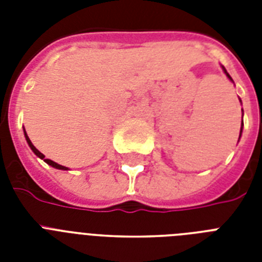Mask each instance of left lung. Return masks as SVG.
Masks as SVG:
<instances>
[{
	"label": "left lung",
	"instance_id": "obj_1",
	"mask_svg": "<svg viewBox=\"0 0 262 262\" xmlns=\"http://www.w3.org/2000/svg\"><path fill=\"white\" fill-rule=\"evenodd\" d=\"M222 69H223V72H224V73H226V76H227V77H228V80H230V81H232L231 76L228 75L227 71H226V68L222 67ZM232 83H234V81H232ZM239 102H241V99H239ZM241 103H242V102H241ZM242 113H244V108H242ZM242 118H244V114H242ZM242 129H244V119H242V122H241V133H239V139H241V135H242ZM238 141H239V140H238Z\"/></svg>",
	"mask_w": 262,
	"mask_h": 262
}]
</instances>
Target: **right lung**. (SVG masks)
Listing matches in <instances>:
<instances>
[{
    "label": "right lung",
    "mask_w": 262,
    "mask_h": 262,
    "mask_svg": "<svg viewBox=\"0 0 262 262\" xmlns=\"http://www.w3.org/2000/svg\"><path fill=\"white\" fill-rule=\"evenodd\" d=\"M24 136H26V140H27V143H28V145H30V148H31V149H32V152H34L35 155L38 156V158H40V159H43V160H45V162H46V163L49 164V166H51V167H54V168H58V170H69V168H68V167H65V166H61V164L55 163V162H53V160H50V159H45V155H43L42 152H39L38 149H36V148H35V145H34V144L31 143L30 137H28V136H27V132H26V129H24Z\"/></svg>",
    "instance_id": "1"
}]
</instances>
